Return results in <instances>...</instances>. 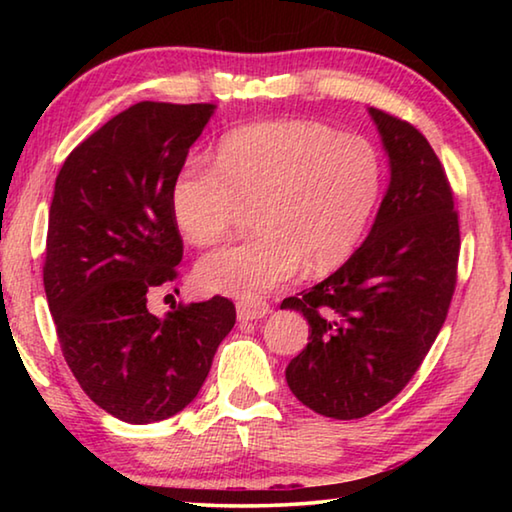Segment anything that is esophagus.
<instances>
[{
  "label": "esophagus",
  "instance_id": "1",
  "mask_svg": "<svg viewBox=\"0 0 512 512\" xmlns=\"http://www.w3.org/2000/svg\"><path fill=\"white\" fill-rule=\"evenodd\" d=\"M271 314V307L266 302H239L237 305V318L241 323H248V320H259Z\"/></svg>",
  "mask_w": 512,
  "mask_h": 512
}]
</instances>
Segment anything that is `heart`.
Instances as JSON below:
<instances>
[{"label":"heart","mask_w":512,"mask_h":512,"mask_svg":"<svg viewBox=\"0 0 512 512\" xmlns=\"http://www.w3.org/2000/svg\"><path fill=\"white\" fill-rule=\"evenodd\" d=\"M384 187L379 151L314 119L257 121L225 133L216 162L192 158L171 185V212L194 246L219 244L255 207L257 235L205 255L198 284L239 300L264 298L309 266L348 262Z\"/></svg>","instance_id":"1"}]
</instances>
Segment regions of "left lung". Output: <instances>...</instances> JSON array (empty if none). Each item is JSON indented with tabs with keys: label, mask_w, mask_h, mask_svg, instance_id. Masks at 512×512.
I'll list each match as a JSON object with an SVG mask.
<instances>
[{
	"label": "left lung",
	"mask_w": 512,
	"mask_h": 512,
	"mask_svg": "<svg viewBox=\"0 0 512 512\" xmlns=\"http://www.w3.org/2000/svg\"><path fill=\"white\" fill-rule=\"evenodd\" d=\"M368 115L391 167L375 223L339 271L280 307L300 311L311 332L287 366L291 393L334 420L363 418L409 384L447 318L461 250L431 144L402 119Z\"/></svg>",
	"instance_id": "8db88e82"
}]
</instances>
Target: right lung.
<instances>
[{
  "label": "right lung",
  "instance_id": "obj_1",
  "mask_svg": "<svg viewBox=\"0 0 512 512\" xmlns=\"http://www.w3.org/2000/svg\"><path fill=\"white\" fill-rule=\"evenodd\" d=\"M212 103H135L67 155L49 207L45 293L85 395L131 424L167 420L201 391L235 305L146 309L183 259L171 185Z\"/></svg>",
  "mask_w": 512,
  "mask_h": 512
}]
</instances>
